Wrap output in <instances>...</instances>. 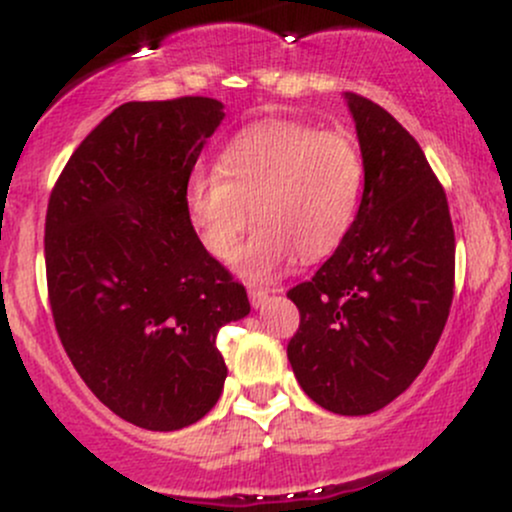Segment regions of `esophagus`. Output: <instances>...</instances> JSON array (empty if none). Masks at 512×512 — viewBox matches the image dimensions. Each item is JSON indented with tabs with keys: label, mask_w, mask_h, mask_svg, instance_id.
<instances>
[{
	"label": "esophagus",
	"mask_w": 512,
	"mask_h": 512,
	"mask_svg": "<svg viewBox=\"0 0 512 512\" xmlns=\"http://www.w3.org/2000/svg\"><path fill=\"white\" fill-rule=\"evenodd\" d=\"M279 291L281 289H274V293H279ZM248 293H250L252 308H262V305L267 303V298H269V291L267 289H250Z\"/></svg>",
	"instance_id": "1"
}]
</instances>
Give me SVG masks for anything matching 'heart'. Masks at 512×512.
<instances>
[{
  "label": "heart",
  "instance_id": "obj_1",
  "mask_svg": "<svg viewBox=\"0 0 512 512\" xmlns=\"http://www.w3.org/2000/svg\"><path fill=\"white\" fill-rule=\"evenodd\" d=\"M363 187L356 146L339 132L293 120L245 127L216 161L185 187V207L199 240L216 260H231L255 219L257 231L236 257L248 279H272L298 260L315 262L337 250Z\"/></svg>",
  "mask_w": 512,
  "mask_h": 512
}]
</instances>
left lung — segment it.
Listing matches in <instances>:
<instances>
[{"label": "left lung", "mask_w": 512, "mask_h": 512, "mask_svg": "<svg viewBox=\"0 0 512 512\" xmlns=\"http://www.w3.org/2000/svg\"><path fill=\"white\" fill-rule=\"evenodd\" d=\"M363 156L349 233L289 298L301 313L291 368L322 409L363 416L414 383L436 349L455 289L448 199L419 142L378 103L344 93Z\"/></svg>", "instance_id": "1"}]
</instances>
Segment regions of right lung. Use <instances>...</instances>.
I'll list each match as a JSON object with an SVG mask.
<instances>
[{
  "instance_id": "obj_1",
  "label": "right lung",
  "mask_w": 512,
  "mask_h": 512,
  "mask_svg": "<svg viewBox=\"0 0 512 512\" xmlns=\"http://www.w3.org/2000/svg\"><path fill=\"white\" fill-rule=\"evenodd\" d=\"M223 120L214 98L134 101L79 144L45 216L57 334L110 411L178 431L219 402L216 334L250 313L245 286L192 228L185 187Z\"/></svg>"
}]
</instances>
